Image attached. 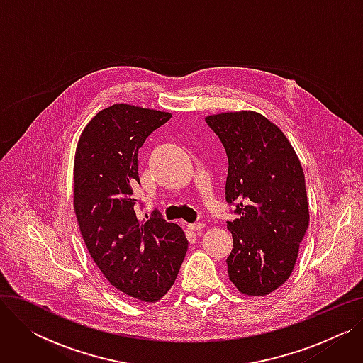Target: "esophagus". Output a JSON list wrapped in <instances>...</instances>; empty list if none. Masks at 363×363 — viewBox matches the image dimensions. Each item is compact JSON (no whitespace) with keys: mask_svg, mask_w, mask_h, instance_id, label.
Here are the masks:
<instances>
[{"mask_svg":"<svg viewBox=\"0 0 363 363\" xmlns=\"http://www.w3.org/2000/svg\"><path fill=\"white\" fill-rule=\"evenodd\" d=\"M203 228H204V223H201V222H199V223H189V225H188V230L193 231V233L201 231Z\"/></svg>","mask_w":363,"mask_h":363,"instance_id":"esophagus-1","label":"esophagus"}]
</instances>
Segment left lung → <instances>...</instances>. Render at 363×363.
<instances>
[{
  "instance_id": "1",
  "label": "left lung",
  "mask_w": 363,
  "mask_h": 363,
  "mask_svg": "<svg viewBox=\"0 0 363 363\" xmlns=\"http://www.w3.org/2000/svg\"><path fill=\"white\" fill-rule=\"evenodd\" d=\"M228 156L225 199L238 218L228 222L234 249L231 282L245 296H266L287 281L309 226L304 174L282 130L260 113L206 118Z\"/></svg>"
}]
</instances>
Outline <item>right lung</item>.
<instances>
[{
	"label": "right lung",
	"instance_id": "add662e5",
	"mask_svg": "<svg viewBox=\"0 0 363 363\" xmlns=\"http://www.w3.org/2000/svg\"><path fill=\"white\" fill-rule=\"evenodd\" d=\"M170 113L113 104L81 133L73 166V207L86 249L114 289L157 301L174 285L188 249L177 223L152 213L140 220L133 186L138 150Z\"/></svg>",
	"mask_w": 363,
	"mask_h": 363
}]
</instances>
